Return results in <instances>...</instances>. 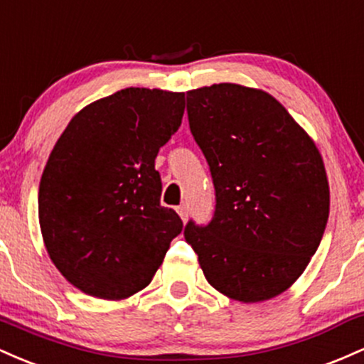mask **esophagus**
I'll return each mask as SVG.
<instances>
[{"instance_id":"esophagus-1","label":"esophagus","mask_w":364,"mask_h":364,"mask_svg":"<svg viewBox=\"0 0 364 364\" xmlns=\"http://www.w3.org/2000/svg\"><path fill=\"white\" fill-rule=\"evenodd\" d=\"M177 213H178V216H181V218H182V222L186 223V222H187V216H189V211H187V208H186V206H178V208H177Z\"/></svg>"}]
</instances>
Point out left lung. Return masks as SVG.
Here are the masks:
<instances>
[{"label":"left lung","mask_w":364,"mask_h":364,"mask_svg":"<svg viewBox=\"0 0 364 364\" xmlns=\"http://www.w3.org/2000/svg\"><path fill=\"white\" fill-rule=\"evenodd\" d=\"M191 132L213 177L216 206L186 240L211 287L261 303L303 275L323 237L328 178L308 132L272 94L240 84L187 91Z\"/></svg>","instance_id":"1"}]
</instances>
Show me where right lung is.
<instances>
[{
    "label": "right lung",
    "instance_id": "obj_1",
    "mask_svg": "<svg viewBox=\"0 0 364 364\" xmlns=\"http://www.w3.org/2000/svg\"><path fill=\"white\" fill-rule=\"evenodd\" d=\"M186 94L127 87L80 109L39 183L44 246L73 287L127 299L153 280L182 220L160 204L154 158L181 127Z\"/></svg>",
    "mask_w": 364,
    "mask_h": 364
}]
</instances>
